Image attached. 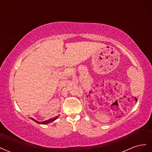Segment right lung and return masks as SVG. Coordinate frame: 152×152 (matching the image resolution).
<instances>
[{"label": "right lung", "mask_w": 152, "mask_h": 152, "mask_svg": "<svg viewBox=\"0 0 152 152\" xmlns=\"http://www.w3.org/2000/svg\"><path fill=\"white\" fill-rule=\"evenodd\" d=\"M58 117H59V115H58V116H56V117H54V118H50V119H49V120H48V121H43V122H39V121H37L35 120V119H34L33 118H30L31 119V120H33L34 121H35V122H37V124H49V123H50V122H53L54 121L56 120V119H57V118H58Z\"/></svg>", "instance_id": "1"}]
</instances>
